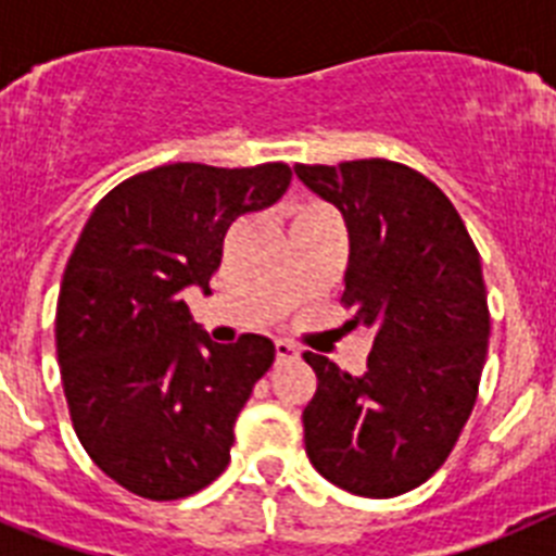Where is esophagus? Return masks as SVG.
<instances>
[{
    "instance_id": "esophagus-1",
    "label": "esophagus",
    "mask_w": 556,
    "mask_h": 556,
    "mask_svg": "<svg viewBox=\"0 0 556 556\" xmlns=\"http://www.w3.org/2000/svg\"><path fill=\"white\" fill-rule=\"evenodd\" d=\"M275 356H278V362H289V358L301 356V351H298L292 342H287V339H278V342H275Z\"/></svg>"
}]
</instances>
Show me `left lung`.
I'll use <instances>...</instances> for the list:
<instances>
[{"label":"left lung","mask_w":556,"mask_h":556,"mask_svg":"<svg viewBox=\"0 0 556 556\" xmlns=\"http://www.w3.org/2000/svg\"><path fill=\"white\" fill-rule=\"evenodd\" d=\"M337 205L351 255L342 303L376 333L362 376L303 353L317 392L303 440L317 473L365 498L420 488L468 424L488 356L490 312L468 228L429 178L384 159L294 164Z\"/></svg>","instance_id":"1"}]
</instances>
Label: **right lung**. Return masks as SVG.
I'll return each instance as SVG.
<instances>
[{
	"instance_id": "add662e5",
	"label": "right lung",
	"mask_w": 556,
	"mask_h": 556,
	"mask_svg": "<svg viewBox=\"0 0 556 556\" xmlns=\"http://www.w3.org/2000/svg\"><path fill=\"white\" fill-rule=\"evenodd\" d=\"M287 164H164L91 211L58 294L55 345L68 415L97 468L130 493L175 501L230 462L236 417L275 345H217L184 292L211 294L230 225L287 191Z\"/></svg>"
}]
</instances>
